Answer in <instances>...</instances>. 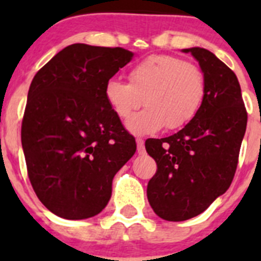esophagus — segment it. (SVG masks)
<instances>
[{"mask_svg":"<svg viewBox=\"0 0 261 261\" xmlns=\"http://www.w3.org/2000/svg\"><path fill=\"white\" fill-rule=\"evenodd\" d=\"M137 142V153L138 154H145V142L142 138H137L136 140Z\"/></svg>","mask_w":261,"mask_h":261,"instance_id":"34e87169","label":"esophagus"}]
</instances>
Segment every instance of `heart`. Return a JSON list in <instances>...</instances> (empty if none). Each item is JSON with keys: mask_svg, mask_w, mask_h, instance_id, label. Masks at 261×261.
Returning a JSON list of instances; mask_svg holds the SVG:
<instances>
[{"mask_svg": "<svg viewBox=\"0 0 261 261\" xmlns=\"http://www.w3.org/2000/svg\"><path fill=\"white\" fill-rule=\"evenodd\" d=\"M208 82L200 66L170 55H154L136 64L129 82L111 78L105 86L108 105L120 119H128L142 105L146 108L126 121L133 135H151L166 125L180 129L204 106Z\"/></svg>", "mask_w": 261, "mask_h": 261, "instance_id": "1", "label": "heart"}]
</instances>
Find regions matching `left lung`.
Segmentation results:
<instances>
[{"label": "left lung", "instance_id": "8db88e82", "mask_svg": "<svg viewBox=\"0 0 261 261\" xmlns=\"http://www.w3.org/2000/svg\"><path fill=\"white\" fill-rule=\"evenodd\" d=\"M205 73L208 93L199 115L181 130L149 138L147 154L156 172L147 184V200L166 221L190 220L229 190L238 165L247 112L238 78L216 55L187 48Z\"/></svg>", "mask_w": 261, "mask_h": 261}]
</instances>
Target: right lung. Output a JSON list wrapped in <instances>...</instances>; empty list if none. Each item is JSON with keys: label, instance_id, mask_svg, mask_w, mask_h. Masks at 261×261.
I'll return each instance as SVG.
<instances>
[{"label": "right lung", "instance_id": "add662e5", "mask_svg": "<svg viewBox=\"0 0 261 261\" xmlns=\"http://www.w3.org/2000/svg\"><path fill=\"white\" fill-rule=\"evenodd\" d=\"M124 48L71 44L31 82L22 121L30 181L43 205L66 220L106 208L116 172L136 141L108 105L105 86L132 60Z\"/></svg>", "mask_w": 261, "mask_h": 261}]
</instances>
